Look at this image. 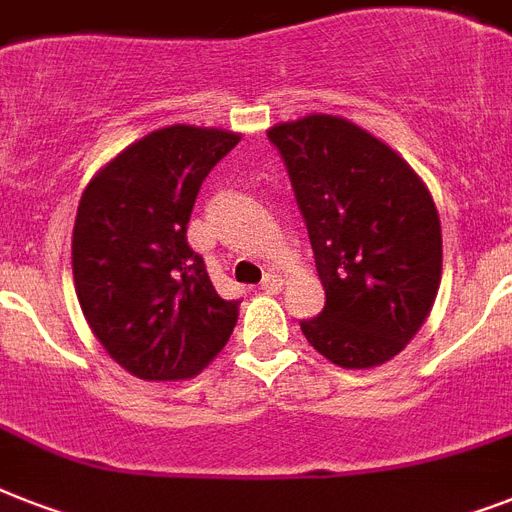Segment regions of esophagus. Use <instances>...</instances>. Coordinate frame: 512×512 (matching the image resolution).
<instances>
[{
    "label": "esophagus",
    "instance_id": "obj_1",
    "mask_svg": "<svg viewBox=\"0 0 512 512\" xmlns=\"http://www.w3.org/2000/svg\"><path fill=\"white\" fill-rule=\"evenodd\" d=\"M281 287H284V281H281L276 273H268V276L263 279V284H260V289H263V292H268V295H279Z\"/></svg>",
    "mask_w": 512,
    "mask_h": 512
}]
</instances>
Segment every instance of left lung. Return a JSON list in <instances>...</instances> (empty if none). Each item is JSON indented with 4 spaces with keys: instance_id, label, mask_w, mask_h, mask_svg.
<instances>
[{
    "instance_id": "obj_1",
    "label": "left lung",
    "mask_w": 512,
    "mask_h": 512,
    "mask_svg": "<svg viewBox=\"0 0 512 512\" xmlns=\"http://www.w3.org/2000/svg\"><path fill=\"white\" fill-rule=\"evenodd\" d=\"M308 225L327 305L300 321L342 369H372L409 345L436 303L441 220L422 177L388 143L329 114L268 130Z\"/></svg>"
}]
</instances>
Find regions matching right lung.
Wrapping results in <instances>:
<instances>
[{
	"instance_id": "1",
	"label": "right lung",
	"mask_w": 512,
	"mask_h": 512,
	"mask_svg": "<svg viewBox=\"0 0 512 512\" xmlns=\"http://www.w3.org/2000/svg\"><path fill=\"white\" fill-rule=\"evenodd\" d=\"M239 132L172 124L95 172L76 209L71 265L92 335L148 382L196 377L225 348L239 300L217 295L185 239L193 201Z\"/></svg>"
}]
</instances>
